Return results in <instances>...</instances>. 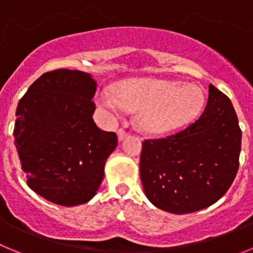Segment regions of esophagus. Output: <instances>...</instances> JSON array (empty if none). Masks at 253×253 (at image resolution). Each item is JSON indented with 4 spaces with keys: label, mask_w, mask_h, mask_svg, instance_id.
<instances>
[{
    "label": "esophagus",
    "mask_w": 253,
    "mask_h": 253,
    "mask_svg": "<svg viewBox=\"0 0 253 253\" xmlns=\"http://www.w3.org/2000/svg\"><path fill=\"white\" fill-rule=\"evenodd\" d=\"M126 137H128V131L124 130V129H119L118 130V139L124 140Z\"/></svg>",
    "instance_id": "34e87169"
}]
</instances>
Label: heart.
I'll return each mask as SVG.
<instances>
[{
    "mask_svg": "<svg viewBox=\"0 0 253 253\" xmlns=\"http://www.w3.org/2000/svg\"><path fill=\"white\" fill-rule=\"evenodd\" d=\"M102 107L118 114L120 107L138 110L137 124L151 134L176 130L195 119L205 95L199 86L157 78L129 80L115 84L114 91L99 96Z\"/></svg>",
    "mask_w": 253,
    "mask_h": 253,
    "instance_id": "1",
    "label": "heart"
}]
</instances>
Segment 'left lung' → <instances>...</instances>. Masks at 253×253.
I'll list each match as a JSON object with an SVG mask.
<instances>
[{"label":"left lung","instance_id":"left-lung-1","mask_svg":"<svg viewBox=\"0 0 253 253\" xmlns=\"http://www.w3.org/2000/svg\"><path fill=\"white\" fill-rule=\"evenodd\" d=\"M242 131L231 100L209 86L204 113L186 129L146 139L140 180L154 207L173 214L210 207L231 187L240 166Z\"/></svg>","mask_w":253,"mask_h":253}]
</instances>
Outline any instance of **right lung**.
<instances>
[{
  "instance_id": "right-lung-1",
  "label": "right lung",
  "mask_w": 253,
  "mask_h": 253,
  "mask_svg": "<svg viewBox=\"0 0 253 253\" xmlns=\"http://www.w3.org/2000/svg\"><path fill=\"white\" fill-rule=\"evenodd\" d=\"M96 86L90 73L55 69L40 76L17 105L13 138L21 171L28 186L54 204L91 200L118 146L116 134L92 119Z\"/></svg>"
}]
</instances>
